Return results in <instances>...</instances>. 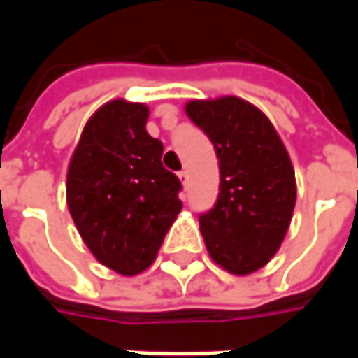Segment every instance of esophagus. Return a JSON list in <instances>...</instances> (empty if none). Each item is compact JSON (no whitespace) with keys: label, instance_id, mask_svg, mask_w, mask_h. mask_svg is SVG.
<instances>
[{"label":"esophagus","instance_id":"1","mask_svg":"<svg viewBox=\"0 0 358 358\" xmlns=\"http://www.w3.org/2000/svg\"><path fill=\"white\" fill-rule=\"evenodd\" d=\"M178 180L182 182V186H187V180H189V176H187V171H180Z\"/></svg>","mask_w":358,"mask_h":358}]
</instances>
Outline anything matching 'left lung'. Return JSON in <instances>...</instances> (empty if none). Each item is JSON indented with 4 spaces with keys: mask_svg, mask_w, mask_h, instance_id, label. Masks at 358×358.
Listing matches in <instances>:
<instances>
[{
    "mask_svg": "<svg viewBox=\"0 0 358 358\" xmlns=\"http://www.w3.org/2000/svg\"><path fill=\"white\" fill-rule=\"evenodd\" d=\"M186 115L215 145L220 192L199 215L210 259L236 276L263 268L292 222L297 187L292 159L268 117L240 97L194 99Z\"/></svg>",
    "mask_w": 358,
    "mask_h": 358,
    "instance_id": "1",
    "label": "left lung"
}]
</instances>
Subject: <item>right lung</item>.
Segmentation results:
<instances>
[{"label": "right lung", "mask_w": 358, "mask_h": 358, "mask_svg": "<svg viewBox=\"0 0 358 358\" xmlns=\"http://www.w3.org/2000/svg\"><path fill=\"white\" fill-rule=\"evenodd\" d=\"M148 105L113 99L82 130L66 172V205L94 257L122 276L155 261L182 210L163 143L145 130Z\"/></svg>", "instance_id": "obj_1"}]
</instances>
